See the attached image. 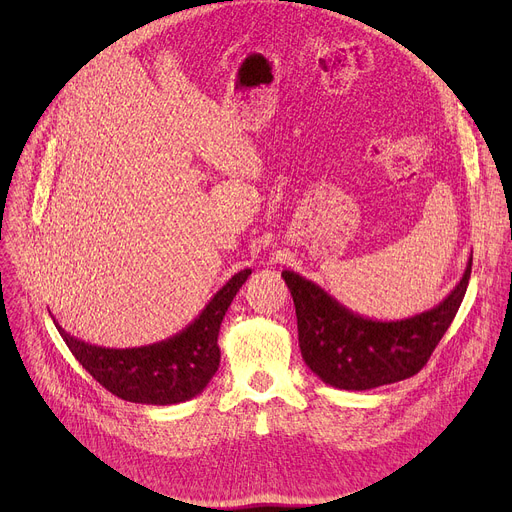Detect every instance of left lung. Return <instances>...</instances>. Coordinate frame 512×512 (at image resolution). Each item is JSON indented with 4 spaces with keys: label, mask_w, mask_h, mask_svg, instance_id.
Segmentation results:
<instances>
[{
    "label": "left lung",
    "mask_w": 512,
    "mask_h": 512,
    "mask_svg": "<svg viewBox=\"0 0 512 512\" xmlns=\"http://www.w3.org/2000/svg\"><path fill=\"white\" fill-rule=\"evenodd\" d=\"M472 257L444 302L403 320H371L296 271H283L298 316L302 358L326 385L367 391L419 373L450 328L468 287Z\"/></svg>",
    "instance_id": "8db88e82"
}]
</instances>
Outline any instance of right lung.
Wrapping results in <instances>:
<instances>
[{
  "label": "right lung",
  "instance_id": "1",
  "mask_svg": "<svg viewBox=\"0 0 512 512\" xmlns=\"http://www.w3.org/2000/svg\"><path fill=\"white\" fill-rule=\"evenodd\" d=\"M251 269L235 273L182 332L148 346L105 348L70 336L54 320L68 350L109 393L143 405H176L204 391L221 362L218 330Z\"/></svg>",
  "mask_w": 512,
  "mask_h": 512
}]
</instances>
